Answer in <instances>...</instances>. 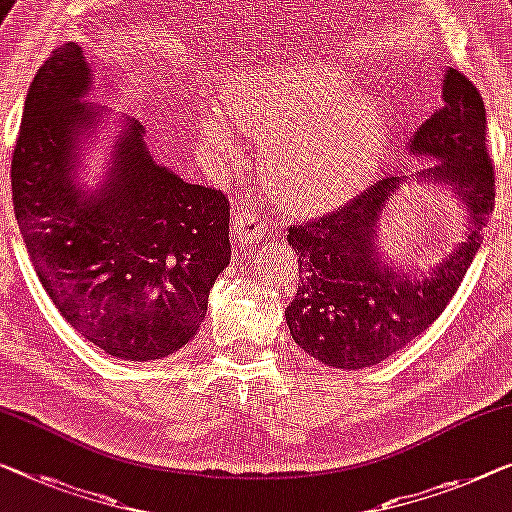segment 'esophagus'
<instances>
[{"label": "esophagus", "instance_id": "34e87169", "mask_svg": "<svg viewBox=\"0 0 512 512\" xmlns=\"http://www.w3.org/2000/svg\"><path fill=\"white\" fill-rule=\"evenodd\" d=\"M266 236H271L269 220L257 216L253 211H243L239 207L232 209V239L239 246H259L266 241Z\"/></svg>", "mask_w": 512, "mask_h": 512}]
</instances>
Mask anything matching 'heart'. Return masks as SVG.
<instances>
[{
    "mask_svg": "<svg viewBox=\"0 0 512 512\" xmlns=\"http://www.w3.org/2000/svg\"><path fill=\"white\" fill-rule=\"evenodd\" d=\"M356 80L329 61L299 64L223 91L224 112L202 117L218 154L241 149V128L266 135V163L280 193L296 207L326 211L352 200L386 144L381 108L356 94Z\"/></svg>",
    "mask_w": 512,
    "mask_h": 512,
    "instance_id": "heart-1",
    "label": "heart"
}]
</instances>
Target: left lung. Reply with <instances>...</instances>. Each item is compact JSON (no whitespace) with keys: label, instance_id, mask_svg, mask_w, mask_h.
Here are the masks:
<instances>
[{"label":"left lung","instance_id":"left-lung-1","mask_svg":"<svg viewBox=\"0 0 512 512\" xmlns=\"http://www.w3.org/2000/svg\"><path fill=\"white\" fill-rule=\"evenodd\" d=\"M441 98V110L411 137V151L439 160L421 179L455 190L471 232L437 269L409 280L377 257V220L407 177L381 179L331 216L289 227L287 241L299 250L301 282L285 317L296 345L319 363L358 370L400 352L444 312L474 262L494 211L485 105L455 68L446 73Z\"/></svg>","mask_w":512,"mask_h":512}]
</instances>
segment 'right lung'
Returning <instances> with one entry per match:
<instances>
[{
    "mask_svg": "<svg viewBox=\"0 0 512 512\" xmlns=\"http://www.w3.org/2000/svg\"><path fill=\"white\" fill-rule=\"evenodd\" d=\"M89 75L75 43L38 68L11 160L15 220L66 322L105 354L154 361L200 331L232 257L230 200L154 163L140 124H126L108 179L85 193L73 160L103 114L80 103Z\"/></svg>",
    "mask_w": 512,
    "mask_h": 512,
    "instance_id": "obj_1",
    "label": "right lung"
}]
</instances>
